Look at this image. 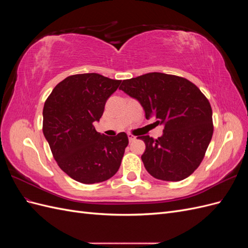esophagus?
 Returning a JSON list of instances; mask_svg holds the SVG:
<instances>
[{"mask_svg": "<svg viewBox=\"0 0 248 248\" xmlns=\"http://www.w3.org/2000/svg\"><path fill=\"white\" fill-rule=\"evenodd\" d=\"M128 139H129V141L131 142V141H133V140H136L137 137L133 136V134H131V133H128Z\"/></svg>", "mask_w": 248, "mask_h": 248, "instance_id": "esophagus-1", "label": "esophagus"}]
</instances>
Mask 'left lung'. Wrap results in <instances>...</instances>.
<instances>
[{"mask_svg":"<svg viewBox=\"0 0 248 248\" xmlns=\"http://www.w3.org/2000/svg\"><path fill=\"white\" fill-rule=\"evenodd\" d=\"M140 101L146 119L163 124L158 139L145 141L141 160L148 172L162 181H181L202 161L213 136L212 108L201 90L181 77L150 72L124 79L119 88Z\"/></svg>","mask_w":248,"mask_h":248,"instance_id":"1","label":"left lung"}]
</instances>
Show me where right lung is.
Here are the masks:
<instances>
[{
	"label": "right lung",
	"mask_w": 248,
	"mask_h": 248,
	"mask_svg": "<svg viewBox=\"0 0 248 248\" xmlns=\"http://www.w3.org/2000/svg\"><path fill=\"white\" fill-rule=\"evenodd\" d=\"M120 84L98 73L73 74L60 81L44 102V137L60 169L78 182L107 181L121 166L127 134L107 137L93 125Z\"/></svg>",
	"instance_id": "add662e5"
}]
</instances>
